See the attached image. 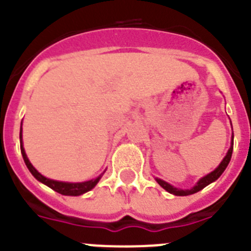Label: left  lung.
I'll use <instances>...</instances> for the list:
<instances>
[{
    "instance_id": "1",
    "label": "left lung",
    "mask_w": 251,
    "mask_h": 251,
    "mask_svg": "<svg viewBox=\"0 0 251 251\" xmlns=\"http://www.w3.org/2000/svg\"><path fill=\"white\" fill-rule=\"evenodd\" d=\"M232 148H234V133H232V136H231V146H230L229 151H227V153H226V156L224 157L223 161L220 162V165L217 166V167L215 168V170L212 171V172H210V174H208V175L203 176L202 178L199 179V181H197L196 185H195L194 187L188 188V190H182V188L175 187V186L170 185V183L166 182V181H163V179L157 178V177H156L157 183H158V185L161 186V187L165 188L166 191L170 192V194H172V195H175V196H188V195L196 194V192L201 191L202 188H205L207 185H210V183H212V182H214V181H216V179L219 178V177H220L221 175H223V172L226 170L227 165H229L230 159H231Z\"/></svg>"
}]
</instances>
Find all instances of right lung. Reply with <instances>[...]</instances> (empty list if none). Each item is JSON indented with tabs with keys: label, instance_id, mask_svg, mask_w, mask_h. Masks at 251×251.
Returning <instances> with one entry per match:
<instances>
[{
	"label": "right lung",
	"instance_id": "add662e5",
	"mask_svg": "<svg viewBox=\"0 0 251 251\" xmlns=\"http://www.w3.org/2000/svg\"><path fill=\"white\" fill-rule=\"evenodd\" d=\"M20 147H21V153L22 157H24V161H25L26 166H27L28 171L32 174V176H34L39 182L44 183V185H46L48 187L52 188L54 191L59 192V194L61 195H65V196H80V195L90 191L92 188H94L95 186H97V183L99 182V179H100L101 176L104 175L103 172V174L99 175L98 177L89 179V181H84V182H63V181H56V179H51L43 176L34 166L31 165V162L28 161L27 156H26L25 148H24V142H22V123L21 128H20Z\"/></svg>",
	"mask_w": 251,
	"mask_h": 251
}]
</instances>
